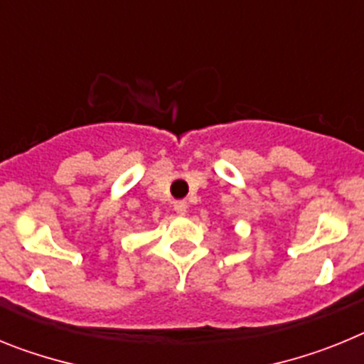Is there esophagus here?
<instances>
[{
	"label": "esophagus",
	"instance_id": "1",
	"mask_svg": "<svg viewBox=\"0 0 364 364\" xmlns=\"http://www.w3.org/2000/svg\"><path fill=\"white\" fill-rule=\"evenodd\" d=\"M173 208H175V211L178 215H186V211H188V202H186V200H176L175 204H173Z\"/></svg>",
	"mask_w": 364,
	"mask_h": 364
}]
</instances>
